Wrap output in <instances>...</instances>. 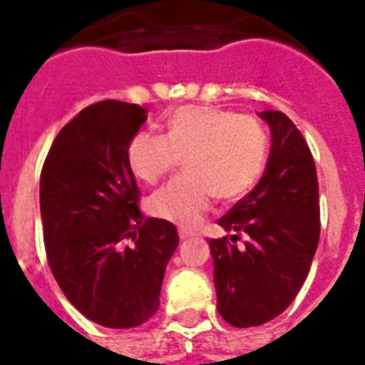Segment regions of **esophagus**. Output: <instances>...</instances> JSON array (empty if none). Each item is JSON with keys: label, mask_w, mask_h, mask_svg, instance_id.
I'll list each match as a JSON object with an SVG mask.
<instances>
[{"label": "esophagus", "mask_w": 365, "mask_h": 365, "mask_svg": "<svg viewBox=\"0 0 365 365\" xmlns=\"http://www.w3.org/2000/svg\"><path fill=\"white\" fill-rule=\"evenodd\" d=\"M191 237H195L193 232H189V230H180V239H182V241H187V239Z\"/></svg>", "instance_id": "obj_1"}]
</instances>
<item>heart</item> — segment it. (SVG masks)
Instances as JSON below:
<instances>
[{
    "instance_id": "obj_1",
    "label": "heart",
    "mask_w": 365,
    "mask_h": 365,
    "mask_svg": "<svg viewBox=\"0 0 365 365\" xmlns=\"http://www.w3.org/2000/svg\"><path fill=\"white\" fill-rule=\"evenodd\" d=\"M268 157V133L257 116L189 105L174 110L166 133L139 132L128 147L130 168L157 183L185 158V174L149 197L147 210L178 226H195L214 195L235 201L257 185Z\"/></svg>"
}]
</instances>
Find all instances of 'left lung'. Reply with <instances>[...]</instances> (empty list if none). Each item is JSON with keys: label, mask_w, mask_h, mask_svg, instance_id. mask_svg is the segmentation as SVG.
<instances>
[{"label": "left lung", "mask_w": 365, "mask_h": 365, "mask_svg": "<svg viewBox=\"0 0 365 365\" xmlns=\"http://www.w3.org/2000/svg\"><path fill=\"white\" fill-rule=\"evenodd\" d=\"M258 116L272 132L264 176L218 220L233 235L208 241L218 312L233 327L277 318L299 294L319 241L318 176L308 143L279 110Z\"/></svg>", "instance_id": "obj_1"}]
</instances>
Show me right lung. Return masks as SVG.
Segmentation results:
<instances>
[{
  "label": "right lung",
  "mask_w": 365,
  "mask_h": 365,
  "mask_svg": "<svg viewBox=\"0 0 365 365\" xmlns=\"http://www.w3.org/2000/svg\"><path fill=\"white\" fill-rule=\"evenodd\" d=\"M147 110L132 103L86 107L47 153L40 210L53 277L71 304L110 329L145 324L158 310L166 264L180 237L172 222L139 210L128 147Z\"/></svg>",
  "instance_id": "obj_1"
}]
</instances>
